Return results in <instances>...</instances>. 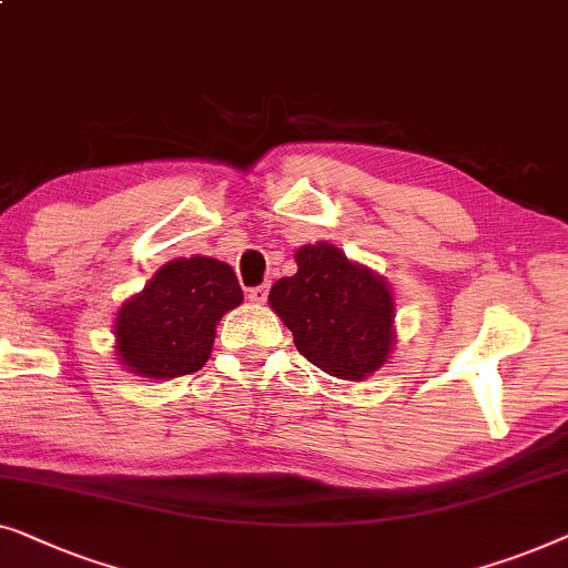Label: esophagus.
<instances>
[{
    "instance_id": "esophagus-1",
    "label": "esophagus",
    "mask_w": 568,
    "mask_h": 568,
    "mask_svg": "<svg viewBox=\"0 0 568 568\" xmlns=\"http://www.w3.org/2000/svg\"><path fill=\"white\" fill-rule=\"evenodd\" d=\"M267 293H270V285L262 283V285H254L246 291V298L254 301V303H265L267 301Z\"/></svg>"
}]
</instances>
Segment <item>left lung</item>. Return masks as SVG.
<instances>
[{
  "label": "left lung",
  "instance_id": "1",
  "mask_svg": "<svg viewBox=\"0 0 568 568\" xmlns=\"http://www.w3.org/2000/svg\"><path fill=\"white\" fill-rule=\"evenodd\" d=\"M295 262L298 273L273 285L270 306L298 353L345 381L378 371L394 345V298L383 277L326 242L306 244Z\"/></svg>",
  "mask_w": 568,
  "mask_h": 568
}]
</instances>
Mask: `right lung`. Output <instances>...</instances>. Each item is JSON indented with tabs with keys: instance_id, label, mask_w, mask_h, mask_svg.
<instances>
[{
	"instance_id": "right-lung-1",
	"label": "right lung",
	"mask_w": 568,
	"mask_h": 568,
	"mask_svg": "<svg viewBox=\"0 0 568 568\" xmlns=\"http://www.w3.org/2000/svg\"><path fill=\"white\" fill-rule=\"evenodd\" d=\"M242 298L226 262H166L135 298L123 303L115 322L118 355L128 371L156 381L201 371L211 357L215 324Z\"/></svg>"
}]
</instances>
